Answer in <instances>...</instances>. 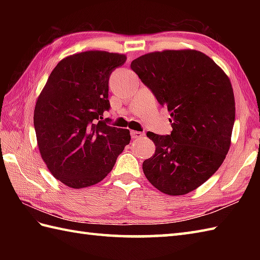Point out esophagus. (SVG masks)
<instances>
[{
  "instance_id": "34e87169",
  "label": "esophagus",
  "mask_w": 260,
  "mask_h": 260,
  "mask_svg": "<svg viewBox=\"0 0 260 260\" xmlns=\"http://www.w3.org/2000/svg\"><path fill=\"white\" fill-rule=\"evenodd\" d=\"M131 135L133 140H140L143 136H144V133H142V132H137V131H132Z\"/></svg>"
}]
</instances>
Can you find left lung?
<instances>
[{"instance_id": "1", "label": "left lung", "mask_w": 260, "mask_h": 260, "mask_svg": "<svg viewBox=\"0 0 260 260\" xmlns=\"http://www.w3.org/2000/svg\"><path fill=\"white\" fill-rule=\"evenodd\" d=\"M131 68L171 113L170 135L148 132L155 154L143 162L146 179L169 196L196 190L215 173L230 147L236 108L233 86L211 58L197 50H164Z\"/></svg>"}]
</instances>
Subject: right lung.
<instances>
[{"instance_id":"add662e5","label":"right lung","mask_w":260,"mask_h":260,"mask_svg":"<svg viewBox=\"0 0 260 260\" xmlns=\"http://www.w3.org/2000/svg\"><path fill=\"white\" fill-rule=\"evenodd\" d=\"M125 54L86 51L62 59L52 70L35 108L33 124L41 157L69 187L98 183L129 144L128 129L103 119L109 110L108 80Z\"/></svg>"}]
</instances>
